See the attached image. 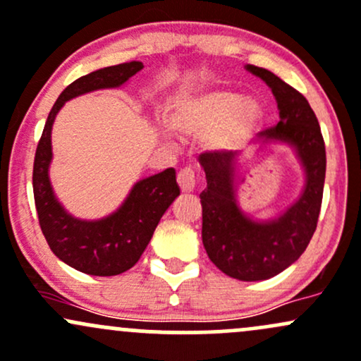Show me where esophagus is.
Segmentation results:
<instances>
[{
    "label": "esophagus",
    "instance_id": "34e87169",
    "mask_svg": "<svg viewBox=\"0 0 361 361\" xmlns=\"http://www.w3.org/2000/svg\"><path fill=\"white\" fill-rule=\"evenodd\" d=\"M176 181L180 185L181 192H193V188H195V173H193L192 168L180 169Z\"/></svg>",
    "mask_w": 361,
    "mask_h": 361
}]
</instances>
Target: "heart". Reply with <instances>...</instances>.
<instances>
[{
  "mask_svg": "<svg viewBox=\"0 0 361 361\" xmlns=\"http://www.w3.org/2000/svg\"><path fill=\"white\" fill-rule=\"evenodd\" d=\"M260 118L262 111L255 99L241 97L226 87L178 94L166 113L173 132L183 137L207 133L209 147L216 150L240 149L255 132Z\"/></svg>",
  "mask_w": 361,
  "mask_h": 361,
  "instance_id": "heart-1",
  "label": "heart"
}]
</instances>
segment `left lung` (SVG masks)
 I'll return each instance as SVG.
<instances>
[{"mask_svg": "<svg viewBox=\"0 0 361 361\" xmlns=\"http://www.w3.org/2000/svg\"><path fill=\"white\" fill-rule=\"evenodd\" d=\"M271 87L279 109V123L259 133L262 144L284 142L295 149L305 169L300 199L277 219L253 221L236 204L235 154L204 152L200 166L207 188L200 193L202 241L219 271L240 281L274 277L300 259L314 236L326 180V145L308 101L272 71L247 65Z\"/></svg>", "mask_w": 361, "mask_h": 361, "instance_id": "1", "label": "left lung"}]
</instances>
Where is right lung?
I'll list each match as a JSON object with an SVG mask.
<instances>
[{
  "mask_svg": "<svg viewBox=\"0 0 361 361\" xmlns=\"http://www.w3.org/2000/svg\"><path fill=\"white\" fill-rule=\"evenodd\" d=\"M144 68L140 61L121 63L77 78L56 99L49 111L34 157L32 187L42 235L54 255L70 267L90 276H116L138 262L147 248L162 214L180 195L173 168L135 183L116 212L97 221L73 217L63 209L49 181L51 130L66 101L99 89L121 87Z\"/></svg>",
  "mask_w": 361,
  "mask_h": 361,
  "instance_id": "add662e5",
  "label": "right lung"
}]
</instances>
